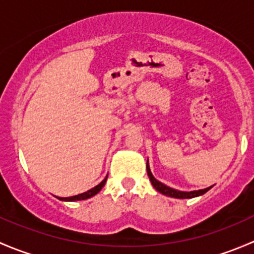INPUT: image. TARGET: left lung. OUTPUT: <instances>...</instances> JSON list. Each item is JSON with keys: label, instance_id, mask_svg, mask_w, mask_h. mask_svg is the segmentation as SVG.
<instances>
[{"label": "left lung", "instance_id": "obj_1", "mask_svg": "<svg viewBox=\"0 0 254 254\" xmlns=\"http://www.w3.org/2000/svg\"><path fill=\"white\" fill-rule=\"evenodd\" d=\"M146 170H147V176L150 178L151 184L153 186V188L158 191V193L163 194V195H167L171 196V198H177V199H191V198H195V196H200L203 194H205L207 190L212 188L211 187H207L205 189H199V190H191V191H182V190H177V189L171 188V187H167L166 184L161 183L160 181L155 178L151 173L150 170V166H148V160L147 163H146Z\"/></svg>", "mask_w": 254, "mask_h": 254}]
</instances>
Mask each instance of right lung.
Segmentation results:
<instances>
[{
  "label": "right lung",
  "mask_w": 254,
  "mask_h": 254,
  "mask_svg": "<svg viewBox=\"0 0 254 254\" xmlns=\"http://www.w3.org/2000/svg\"><path fill=\"white\" fill-rule=\"evenodd\" d=\"M107 178H108V175H107L106 178H104L103 181L98 184V186H96L94 188L89 189V190L84 191V193L77 194V195H73V196H67V198H60V196H58V199L59 200H63V201H76V200H86V199L92 198V196H94L97 193H99V191L102 190V188H103L104 184H106Z\"/></svg>",
  "instance_id": "1"
}]
</instances>
